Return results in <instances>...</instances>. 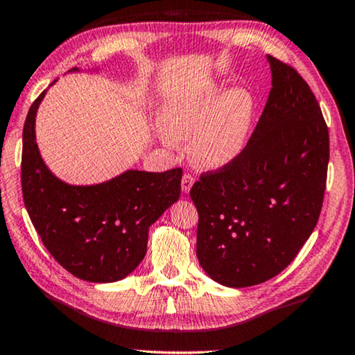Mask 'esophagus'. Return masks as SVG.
Masks as SVG:
<instances>
[{"instance_id": "34e87169", "label": "esophagus", "mask_w": 355, "mask_h": 355, "mask_svg": "<svg viewBox=\"0 0 355 355\" xmlns=\"http://www.w3.org/2000/svg\"><path fill=\"white\" fill-rule=\"evenodd\" d=\"M195 182V179L190 176V174H184L182 176V181H181V189H182V193H189L190 189H192Z\"/></svg>"}]
</instances>
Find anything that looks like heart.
Wrapping results in <instances>:
<instances>
[{
    "label": "heart",
    "mask_w": 355,
    "mask_h": 355,
    "mask_svg": "<svg viewBox=\"0 0 355 355\" xmlns=\"http://www.w3.org/2000/svg\"><path fill=\"white\" fill-rule=\"evenodd\" d=\"M254 99L245 88L207 85L169 97L160 110L162 141H189V153L203 168H223L237 160L250 139Z\"/></svg>",
    "instance_id": "1"
}]
</instances>
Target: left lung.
<instances>
[{
	"label": "left lung",
	"mask_w": 355,
	"mask_h": 355,
	"mask_svg": "<svg viewBox=\"0 0 355 355\" xmlns=\"http://www.w3.org/2000/svg\"><path fill=\"white\" fill-rule=\"evenodd\" d=\"M272 88L237 160L200 176L197 258L214 282L245 288L272 279L311 237L325 193L328 128L309 85L267 55Z\"/></svg>",
	"instance_id": "1"
}]
</instances>
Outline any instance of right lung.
Segmentation results:
<instances>
[{"mask_svg": "<svg viewBox=\"0 0 355 355\" xmlns=\"http://www.w3.org/2000/svg\"><path fill=\"white\" fill-rule=\"evenodd\" d=\"M46 92L30 107L24 125L25 208L41 241L71 275L94 284L125 279L147 253L150 225L179 200L182 169H126L109 181L88 186L62 181L41 158L35 135Z\"/></svg>", "mask_w": 355, "mask_h": 355, "instance_id": "right-lung-1", "label": "right lung"}]
</instances>
